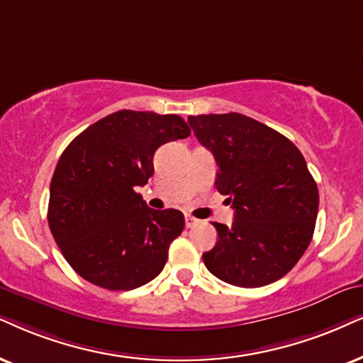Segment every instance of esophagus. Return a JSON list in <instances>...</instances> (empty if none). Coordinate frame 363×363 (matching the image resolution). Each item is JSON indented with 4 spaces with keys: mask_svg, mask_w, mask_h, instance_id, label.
<instances>
[{
    "mask_svg": "<svg viewBox=\"0 0 363 363\" xmlns=\"http://www.w3.org/2000/svg\"><path fill=\"white\" fill-rule=\"evenodd\" d=\"M197 223H199V221H197L196 218H192V216H186V226H187V228H192V226H196Z\"/></svg>",
    "mask_w": 363,
    "mask_h": 363,
    "instance_id": "1",
    "label": "esophagus"
}]
</instances>
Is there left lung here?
Listing matches in <instances>:
<instances>
[{
  "instance_id": "8db88e82",
  "label": "left lung",
  "mask_w": 363,
  "mask_h": 363,
  "mask_svg": "<svg viewBox=\"0 0 363 363\" xmlns=\"http://www.w3.org/2000/svg\"><path fill=\"white\" fill-rule=\"evenodd\" d=\"M197 140L214 155L216 189L235 209L231 226L213 223L214 247L203 255L216 278L258 288L283 278L308 247L318 187L291 140L242 113L191 116Z\"/></svg>"
}]
</instances>
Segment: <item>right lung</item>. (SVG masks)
Returning <instances> with one entry per match:
<instances>
[{
  "label": "right lung",
  "instance_id": "obj_1",
  "mask_svg": "<svg viewBox=\"0 0 363 363\" xmlns=\"http://www.w3.org/2000/svg\"><path fill=\"white\" fill-rule=\"evenodd\" d=\"M189 135L184 118L174 113L118 110L63 150L50 184L48 226L82 278L127 291L162 272L184 214L150 209L135 187L154 174L160 145Z\"/></svg>",
  "mask_w": 363,
  "mask_h": 363
}]
</instances>
